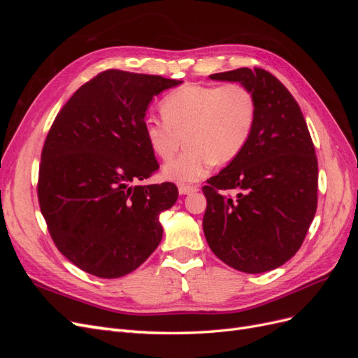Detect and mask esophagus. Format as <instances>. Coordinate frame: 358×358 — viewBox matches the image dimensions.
<instances>
[{"label": "esophagus", "instance_id": "esophagus-1", "mask_svg": "<svg viewBox=\"0 0 358 358\" xmlns=\"http://www.w3.org/2000/svg\"><path fill=\"white\" fill-rule=\"evenodd\" d=\"M199 187H194V185H180L179 187V194L180 196H187V194H192V192H197Z\"/></svg>", "mask_w": 358, "mask_h": 358}]
</instances>
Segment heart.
<instances>
[{
  "label": "heart",
  "mask_w": 358,
  "mask_h": 358,
  "mask_svg": "<svg viewBox=\"0 0 358 358\" xmlns=\"http://www.w3.org/2000/svg\"><path fill=\"white\" fill-rule=\"evenodd\" d=\"M162 117L146 116L145 140L154 155L169 161L185 137L187 149L162 169L176 183H192L208 175L213 164H230L254 134L257 101L242 83L183 85L159 103Z\"/></svg>",
  "instance_id": "b5f03b06"
}]
</instances>
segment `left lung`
Returning a JSON list of instances; mask_svg holds the SVG:
<instances>
[{
	"instance_id": "1",
	"label": "left lung",
	"mask_w": 358,
	"mask_h": 358,
	"mask_svg": "<svg viewBox=\"0 0 358 358\" xmlns=\"http://www.w3.org/2000/svg\"><path fill=\"white\" fill-rule=\"evenodd\" d=\"M210 79L245 85L255 96L257 124L243 152L203 187V231L225 264L268 272L296 255L315 216V148L294 96L272 73L243 67Z\"/></svg>"
}]
</instances>
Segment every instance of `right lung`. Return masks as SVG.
<instances>
[{"label": "right lung", "mask_w": 358, "mask_h": 358, "mask_svg": "<svg viewBox=\"0 0 358 358\" xmlns=\"http://www.w3.org/2000/svg\"><path fill=\"white\" fill-rule=\"evenodd\" d=\"M179 83L106 70L71 95L49 129L38 170L40 210L58 251L86 273H131L162 239L159 213L176 203V185L133 183L159 167L143 134L148 106Z\"/></svg>", "instance_id": "right-lung-1"}]
</instances>
